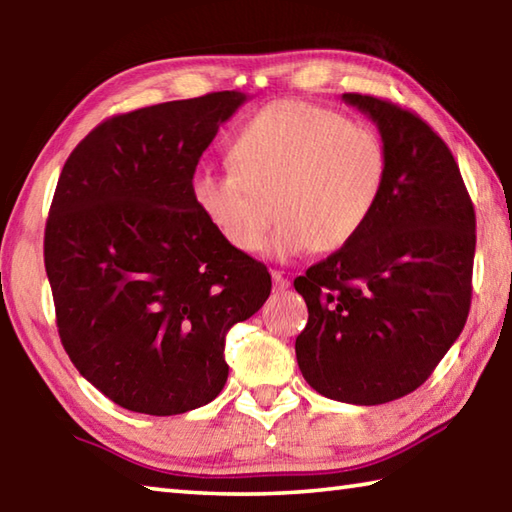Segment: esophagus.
Wrapping results in <instances>:
<instances>
[{
	"label": "esophagus",
	"instance_id": "esophagus-1",
	"mask_svg": "<svg viewBox=\"0 0 512 512\" xmlns=\"http://www.w3.org/2000/svg\"><path fill=\"white\" fill-rule=\"evenodd\" d=\"M271 277H273V291H287L289 289V280L280 271H273Z\"/></svg>",
	"mask_w": 512,
	"mask_h": 512
}]
</instances>
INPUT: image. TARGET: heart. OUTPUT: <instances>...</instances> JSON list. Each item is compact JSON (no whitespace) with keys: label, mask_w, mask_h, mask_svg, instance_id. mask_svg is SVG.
<instances>
[{"label":"heart","mask_w":512,"mask_h":512,"mask_svg":"<svg viewBox=\"0 0 512 512\" xmlns=\"http://www.w3.org/2000/svg\"><path fill=\"white\" fill-rule=\"evenodd\" d=\"M228 171L194 173L192 201L241 253L266 241L277 259L336 253L366 228L386 183L384 144L370 128L305 101H275L239 128Z\"/></svg>","instance_id":"1"}]
</instances>
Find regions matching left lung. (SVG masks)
Returning a JSON list of instances; mask_svg holds the SVG:
<instances>
[{
  "mask_svg": "<svg viewBox=\"0 0 512 512\" xmlns=\"http://www.w3.org/2000/svg\"><path fill=\"white\" fill-rule=\"evenodd\" d=\"M379 128L386 183L361 235L296 277L309 320L302 377L336 402L413 393L461 336L472 296L474 207L447 144L391 101L343 94Z\"/></svg>",
  "mask_w": 512,
  "mask_h": 512,
  "instance_id": "left-lung-1",
  "label": "left lung"
}]
</instances>
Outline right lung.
Masks as SVG:
<instances>
[{
    "instance_id": "obj_1",
    "label": "right lung",
    "mask_w": 512,
    "mask_h": 512,
    "mask_svg": "<svg viewBox=\"0 0 512 512\" xmlns=\"http://www.w3.org/2000/svg\"><path fill=\"white\" fill-rule=\"evenodd\" d=\"M246 94L212 92L103 121L69 155L45 230L58 334L128 411L178 415L228 379L225 332L271 293L266 266L192 201L198 158Z\"/></svg>"
}]
</instances>
